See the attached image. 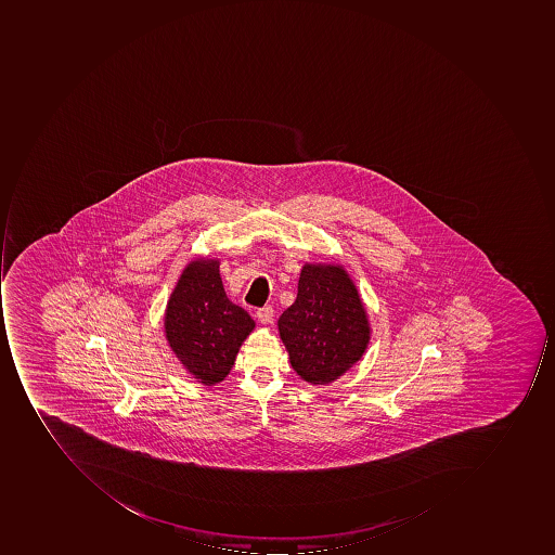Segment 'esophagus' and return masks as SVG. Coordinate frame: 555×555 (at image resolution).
Here are the masks:
<instances>
[{
    "instance_id": "1",
    "label": "esophagus",
    "mask_w": 555,
    "mask_h": 555,
    "mask_svg": "<svg viewBox=\"0 0 555 555\" xmlns=\"http://www.w3.org/2000/svg\"><path fill=\"white\" fill-rule=\"evenodd\" d=\"M258 322L263 323V325H269L273 320V308L272 307H263L258 308L257 312Z\"/></svg>"
}]
</instances>
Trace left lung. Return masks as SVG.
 <instances>
[{"instance_id":"8db88e82","label":"left lung","mask_w":555,"mask_h":555,"mask_svg":"<svg viewBox=\"0 0 555 555\" xmlns=\"http://www.w3.org/2000/svg\"><path fill=\"white\" fill-rule=\"evenodd\" d=\"M280 338L305 382L326 385L356 365L370 340L365 307L341 264L305 263L294 304L279 319Z\"/></svg>"}]
</instances>
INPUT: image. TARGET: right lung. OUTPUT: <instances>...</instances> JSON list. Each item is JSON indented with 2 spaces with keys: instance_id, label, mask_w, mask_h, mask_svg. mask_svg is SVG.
<instances>
[{
  "instance_id": "1",
  "label": "right lung",
  "mask_w": 555,
  "mask_h": 555,
  "mask_svg": "<svg viewBox=\"0 0 555 555\" xmlns=\"http://www.w3.org/2000/svg\"><path fill=\"white\" fill-rule=\"evenodd\" d=\"M164 325L177 359L204 385L225 380L255 328L251 317L227 297L220 261L208 257L195 258L181 272Z\"/></svg>"
}]
</instances>
